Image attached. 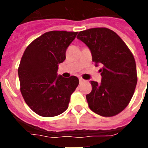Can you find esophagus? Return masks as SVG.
Here are the masks:
<instances>
[{
    "instance_id": "obj_1",
    "label": "esophagus",
    "mask_w": 148,
    "mask_h": 148,
    "mask_svg": "<svg viewBox=\"0 0 148 148\" xmlns=\"http://www.w3.org/2000/svg\"><path fill=\"white\" fill-rule=\"evenodd\" d=\"M79 81H80V83H83L84 81V80L83 78L80 77V78H79Z\"/></svg>"
}]
</instances>
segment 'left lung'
<instances>
[{"mask_svg":"<svg viewBox=\"0 0 148 148\" xmlns=\"http://www.w3.org/2000/svg\"><path fill=\"white\" fill-rule=\"evenodd\" d=\"M77 38L90 49L95 65L102 66L101 82L90 81L92 90L86 95L89 108L103 117L119 114L128 105L138 82L133 54L114 31L105 27L81 31Z\"/></svg>","mask_w":148,"mask_h":148,"instance_id":"left-lung-1","label":"left lung"}]
</instances>
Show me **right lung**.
I'll use <instances>...</instances> for the list:
<instances>
[{
  "label": "right lung",
  "mask_w": 148,
  "mask_h": 148,
  "mask_svg": "<svg viewBox=\"0 0 148 148\" xmlns=\"http://www.w3.org/2000/svg\"><path fill=\"white\" fill-rule=\"evenodd\" d=\"M77 32L45 33L27 46L22 56L18 77L26 103L40 116L54 117L67 110L71 96L79 84L75 76L58 75V64Z\"/></svg>",
  "instance_id": "obj_1"
}]
</instances>
